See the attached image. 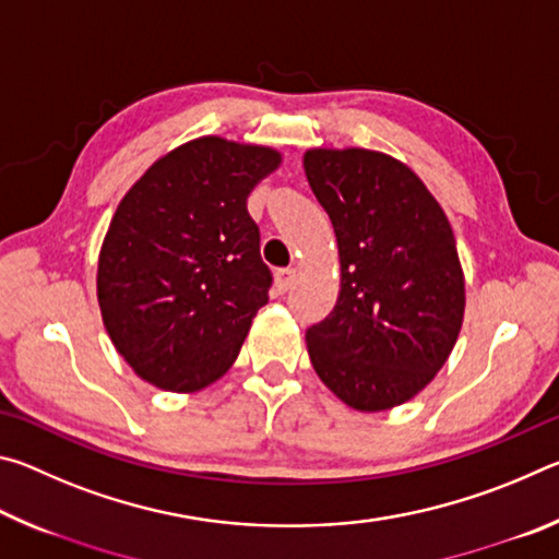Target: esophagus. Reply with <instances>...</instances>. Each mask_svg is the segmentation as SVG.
I'll return each instance as SVG.
<instances>
[{
    "label": "esophagus",
    "instance_id": "esophagus-1",
    "mask_svg": "<svg viewBox=\"0 0 559 559\" xmlns=\"http://www.w3.org/2000/svg\"><path fill=\"white\" fill-rule=\"evenodd\" d=\"M298 278V271L296 269H278L276 271V286L281 293H286L293 288V283Z\"/></svg>",
    "mask_w": 559,
    "mask_h": 559
}]
</instances>
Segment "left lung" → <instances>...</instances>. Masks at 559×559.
Here are the masks:
<instances>
[{"instance_id": "left-lung-1", "label": "left lung", "mask_w": 559, "mask_h": 559, "mask_svg": "<svg viewBox=\"0 0 559 559\" xmlns=\"http://www.w3.org/2000/svg\"><path fill=\"white\" fill-rule=\"evenodd\" d=\"M302 167L340 257L333 313L306 333L310 362L353 409H392L437 377L459 340L466 281L453 229L392 155L313 147Z\"/></svg>"}]
</instances>
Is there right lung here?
Returning <instances> with one entry per match:
<instances>
[{
    "label": "right lung",
    "mask_w": 559,
    "mask_h": 559,
    "mask_svg": "<svg viewBox=\"0 0 559 559\" xmlns=\"http://www.w3.org/2000/svg\"><path fill=\"white\" fill-rule=\"evenodd\" d=\"M283 155L204 135L169 150L112 214L98 257L108 335L140 380L189 394L229 370L269 302L246 200Z\"/></svg>",
    "instance_id": "1"
}]
</instances>
